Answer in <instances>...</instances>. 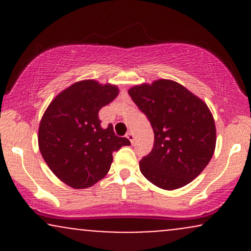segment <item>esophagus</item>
I'll list each match as a JSON object with an SVG mask.
<instances>
[{
  "mask_svg": "<svg viewBox=\"0 0 251 251\" xmlns=\"http://www.w3.org/2000/svg\"><path fill=\"white\" fill-rule=\"evenodd\" d=\"M126 138H127L129 142L133 144V142H134V134L132 133V132H128V133L126 134Z\"/></svg>",
  "mask_w": 251,
  "mask_h": 251,
  "instance_id": "esophagus-1",
  "label": "esophagus"
}]
</instances>
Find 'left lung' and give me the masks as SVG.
Masks as SVG:
<instances>
[{
    "label": "left lung",
    "mask_w": 251,
    "mask_h": 251,
    "mask_svg": "<svg viewBox=\"0 0 251 251\" xmlns=\"http://www.w3.org/2000/svg\"><path fill=\"white\" fill-rule=\"evenodd\" d=\"M128 94L154 132L153 148L139 162L144 177L165 190L194 180L209 164L216 146L214 117L206 103L165 79L134 86Z\"/></svg>",
    "instance_id": "1"
}]
</instances>
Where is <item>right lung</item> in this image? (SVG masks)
Wrapping results in <instances>:
<instances>
[{
  "instance_id": "1",
  "label": "right lung",
  "mask_w": 251,
  "mask_h": 251,
  "mask_svg": "<svg viewBox=\"0 0 251 251\" xmlns=\"http://www.w3.org/2000/svg\"><path fill=\"white\" fill-rule=\"evenodd\" d=\"M118 88L94 80L74 83L61 92L43 114L39 127L41 154L59 179L86 189L109 171L113 152L131 145L116 135L109 124L102 128L99 111L116 99Z\"/></svg>"
}]
</instances>
